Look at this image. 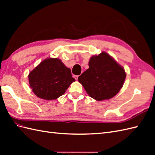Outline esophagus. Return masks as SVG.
I'll list each match as a JSON object with an SVG mask.
<instances>
[{
  "mask_svg": "<svg viewBox=\"0 0 155 155\" xmlns=\"http://www.w3.org/2000/svg\"><path fill=\"white\" fill-rule=\"evenodd\" d=\"M74 78H75V80H77L78 78V75H74Z\"/></svg>",
  "mask_w": 155,
  "mask_h": 155,
  "instance_id": "34e87169",
  "label": "esophagus"
}]
</instances>
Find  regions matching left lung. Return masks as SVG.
Here are the masks:
<instances>
[{
    "label": "left lung",
    "mask_w": 155,
    "mask_h": 155,
    "mask_svg": "<svg viewBox=\"0 0 155 155\" xmlns=\"http://www.w3.org/2000/svg\"><path fill=\"white\" fill-rule=\"evenodd\" d=\"M126 77L124 68L106 52H102L90 58L89 68L78 80L91 97L101 101L114 97L123 87Z\"/></svg>",
    "instance_id": "left-lung-1"
}]
</instances>
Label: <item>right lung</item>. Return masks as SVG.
Listing matches in <instances>:
<instances>
[{"instance_id":"obj_1","label":"right lung","mask_w":155,"mask_h":155,"mask_svg":"<svg viewBox=\"0 0 155 155\" xmlns=\"http://www.w3.org/2000/svg\"><path fill=\"white\" fill-rule=\"evenodd\" d=\"M29 87L40 99L54 100L66 92L75 81L71 70L57 58L43 60L28 75Z\"/></svg>"}]
</instances>
